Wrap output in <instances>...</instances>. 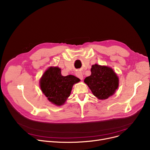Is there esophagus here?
<instances>
[{"mask_svg":"<svg viewBox=\"0 0 150 150\" xmlns=\"http://www.w3.org/2000/svg\"><path fill=\"white\" fill-rule=\"evenodd\" d=\"M76 75L77 77H79V79H81V80H82V79H83V74L81 71H77L76 72Z\"/></svg>","mask_w":150,"mask_h":150,"instance_id":"esophagus-1","label":"esophagus"}]
</instances>
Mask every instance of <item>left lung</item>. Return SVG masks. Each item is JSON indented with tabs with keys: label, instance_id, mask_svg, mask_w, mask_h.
Segmentation results:
<instances>
[{
	"label": "left lung",
	"instance_id": "obj_1",
	"mask_svg": "<svg viewBox=\"0 0 150 150\" xmlns=\"http://www.w3.org/2000/svg\"><path fill=\"white\" fill-rule=\"evenodd\" d=\"M91 74L86 77L84 82L88 86L93 95L100 100L112 96L119 86V78L114 70L108 67L93 65Z\"/></svg>",
	"mask_w": 150,
	"mask_h": 150
}]
</instances>
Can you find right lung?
<instances>
[{"mask_svg": "<svg viewBox=\"0 0 150 150\" xmlns=\"http://www.w3.org/2000/svg\"><path fill=\"white\" fill-rule=\"evenodd\" d=\"M81 80L73 75L63 76L57 67L48 68L40 79L42 93L52 104L60 106L64 104L71 94L73 85Z\"/></svg>", "mask_w": 150, "mask_h": 150, "instance_id": "add662e5", "label": "right lung"}]
</instances>
